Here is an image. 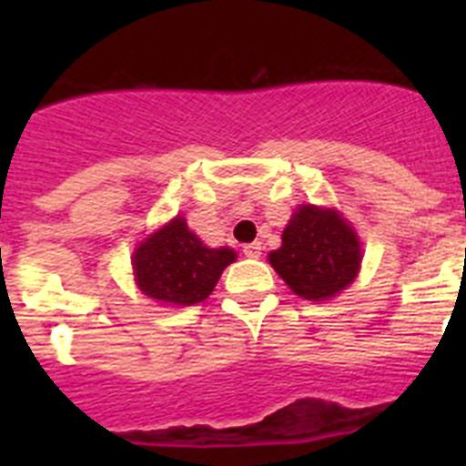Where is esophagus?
<instances>
[{
	"mask_svg": "<svg viewBox=\"0 0 466 466\" xmlns=\"http://www.w3.org/2000/svg\"><path fill=\"white\" fill-rule=\"evenodd\" d=\"M242 254L247 258H258L261 257V242H249V245L242 247Z\"/></svg>",
	"mask_w": 466,
	"mask_h": 466,
	"instance_id": "34e87169",
	"label": "esophagus"
}]
</instances>
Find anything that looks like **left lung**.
Instances as JSON below:
<instances>
[{
	"instance_id": "obj_1",
	"label": "left lung",
	"mask_w": 466,
	"mask_h": 466,
	"mask_svg": "<svg viewBox=\"0 0 466 466\" xmlns=\"http://www.w3.org/2000/svg\"><path fill=\"white\" fill-rule=\"evenodd\" d=\"M268 261L296 296L329 300L360 273V238L336 209L300 205L282 230V247L268 254Z\"/></svg>"
}]
</instances>
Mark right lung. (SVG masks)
<instances>
[{"label":"right lung","mask_w":466,"mask_h":466,"mask_svg":"<svg viewBox=\"0 0 466 466\" xmlns=\"http://www.w3.org/2000/svg\"><path fill=\"white\" fill-rule=\"evenodd\" d=\"M233 261V249H209L188 230L184 217H175L135 249L133 270L137 287L149 299L167 306H193L212 294Z\"/></svg>","instance_id":"obj_1"}]
</instances>
